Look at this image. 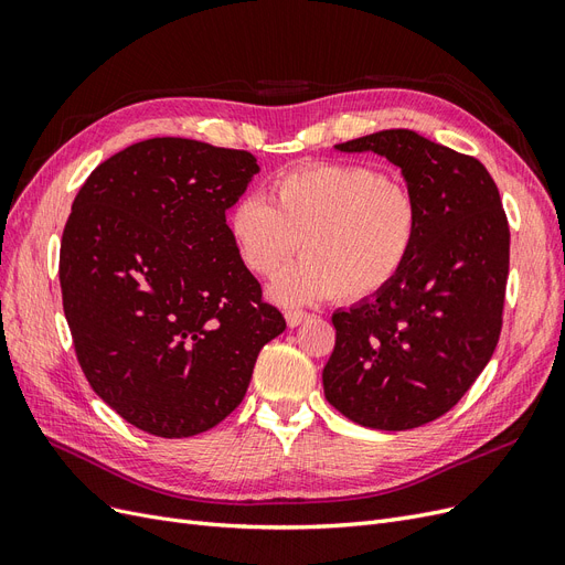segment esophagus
I'll list each match as a JSON object with an SVG mask.
<instances>
[{
	"mask_svg": "<svg viewBox=\"0 0 565 565\" xmlns=\"http://www.w3.org/2000/svg\"><path fill=\"white\" fill-rule=\"evenodd\" d=\"M307 319H309V315H307V312H302V309H288V312H286V323H288V329H296V326L305 323Z\"/></svg>",
	"mask_w": 565,
	"mask_h": 565,
	"instance_id": "esophagus-1",
	"label": "esophagus"
}]
</instances>
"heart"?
<instances>
[{
    "instance_id": "heart-1",
    "label": "heart",
    "mask_w": 565,
    "mask_h": 565,
    "mask_svg": "<svg viewBox=\"0 0 565 565\" xmlns=\"http://www.w3.org/2000/svg\"><path fill=\"white\" fill-rule=\"evenodd\" d=\"M242 263L258 277L277 275L298 250L305 258L271 281L281 305L340 294L363 300L385 290L408 265L417 234V196L369 163H309L271 183V204L244 194L227 215Z\"/></svg>"
}]
</instances>
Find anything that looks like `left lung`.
<instances>
[{"instance_id": "left-lung-1", "label": "left lung", "mask_w": 565, "mask_h": 565, "mask_svg": "<svg viewBox=\"0 0 565 565\" xmlns=\"http://www.w3.org/2000/svg\"><path fill=\"white\" fill-rule=\"evenodd\" d=\"M335 150L375 152L402 169L420 234L385 290L333 315L323 394L361 427H423L460 402L498 348L509 275L502 199L479 159L408 129Z\"/></svg>"}]
</instances>
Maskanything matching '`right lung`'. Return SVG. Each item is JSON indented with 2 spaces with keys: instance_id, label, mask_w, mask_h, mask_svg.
I'll return each mask as SVG.
<instances>
[{
  "instance_id": "obj_1",
  "label": "right lung",
  "mask_w": 565,
  "mask_h": 565,
  "mask_svg": "<svg viewBox=\"0 0 565 565\" xmlns=\"http://www.w3.org/2000/svg\"><path fill=\"white\" fill-rule=\"evenodd\" d=\"M258 171L246 150L150 138L72 202L58 275L77 361L107 406L161 439L223 423L286 329L225 221Z\"/></svg>"
}]
</instances>
